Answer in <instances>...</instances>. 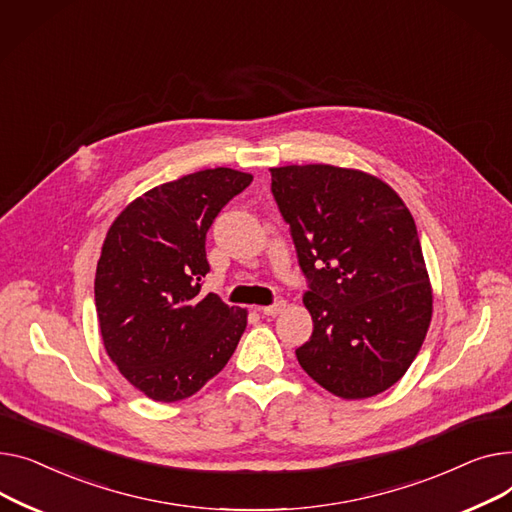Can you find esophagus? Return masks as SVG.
I'll return each instance as SVG.
<instances>
[{
	"label": "esophagus",
	"mask_w": 512,
	"mask_h": 512,
	"mask_svg": "<svg viewBox=\"0 0 512 512\" xmlns=\"http://www.w3.org/2000/svg\"><path fill=\"white\" fill-rule=\"evenodd\" d=\"M285 310V302L281 299V302H277V304H273V306H264V308H260V312L264 314V316H277V314H281Z\"/></svg>",
	"instance_id": "1"
}]
</instances>
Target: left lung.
<instances>
[{"label": "left lung", "mask_w": 512, "mask_h": 512, "mask_svg": "<svg viewBox=\"0 0 512 512\" xmlns=\"http://www.w3.org/2000/svg\"><path fill=\"white\" fill-rule=\"evenodd\" d=\"M273 196L308 279L314 330L295 349L306 374L341 399L403 378L432 320L415 221L382 179L335 165L270 169Z\"/></svg>", "instance_id": "obj_1"}]
</instances>
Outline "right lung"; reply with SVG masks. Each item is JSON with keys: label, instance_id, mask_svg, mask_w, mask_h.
Wrapping results in <instances>:
<instances>
[{"label": "right lung", "instance_id": "obj_1", "mask_svg": "<svg viewBox=\"0 0 512 512\" xmlns=\"http://www.w3.org/2000/svg\"><path fill=\"white\" fill-rule=\"evenodd\" d=\"M252 184L229 167L148 190L107 231L95 277L101 337L111 362L148 399L175 403L217 376L242 339L248 312L202 293L206 231Z\"/></svg>", "mask_w": 512, "mask_h": 512}]
</instances>
